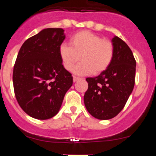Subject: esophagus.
Masks as SVG:
<instances>
[{"instance_id":"34e87169","label":"esophagus","mask_w":156,"mask_h":156,"mask_svg":"<svg viewBox=\"0 0 156 156\" xmlns=\"http://www.w3.org/2000/svg\"><path fill=\"white\" fill-rule=\"evenodd\" d=\"M80 79V77H77V76H73V82H76V81L79 80Z\"/></svg>"}]
</instances>
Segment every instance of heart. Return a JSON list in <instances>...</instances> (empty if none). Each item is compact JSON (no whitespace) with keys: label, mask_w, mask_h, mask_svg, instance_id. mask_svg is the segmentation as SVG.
<instances>
[{"label":"heart","mask_w":156,"mask_h":156,"mask_svg":"<svg viewBox=\"0 0 156 156\" xmlns=\"http://www.w3.org/2000/svg\"><path fill=\"white\" fill-rule=\"evenodd\" d=\"M69 45L61 44L59 56L68 71L73 69L80 58L82 62L74 70L77 74L101 73L109 67L113 59V44L90 31L83 30L73 34L70 37Z\"/></svg>","instance_id":"1"}]
</instances>
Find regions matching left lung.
<instances>
[{
    "mask_svg": "<svg viewBox=\"0 0 156 156\" xmlns=\"http://www.w3.org/2000/svg\"><path fill=\"white\" fill-rule=\"evenodd\" d=\"M114 46L112 62L98 76L88 77L84 105L96 119H110L122 111L135 83L136 60L132 51L118 37L112 40Z\"/></svg>",
    "mask_w": 156,
    "mask_h": 156,
    "instance_id": "8db88e82",
    "label": "left lung"
}]
</instances>
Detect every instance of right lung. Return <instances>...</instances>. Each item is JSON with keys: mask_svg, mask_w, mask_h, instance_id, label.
I'll return each instance as SVG.
<instances>
[{"mask_svg": "<svg viewBox=\"0 0 156 156\" xmlns=\"http://www.w3.org/2000/svg\"><path fill=\"white\" fill-rule=\"evenodd\" d=\"M66 38L61 28L41 30L23 43L13 69L16 100L23 111L38 119L58 112L73 76L64 68L58 49Z\"/></svg>", "mask_w": 156, "mask_h": 156, "instance_id": "obj_1", "label": "right lung"}]
</instances>
